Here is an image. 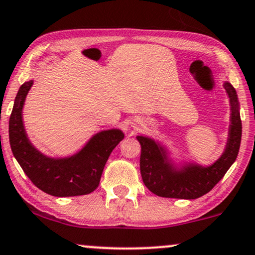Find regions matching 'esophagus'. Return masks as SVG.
Instances as JSON below:
<instances>
[{
	"mask_svg": "<svg viewBox=\"0 0 255 255\" xmlns=\"http://www.w3.org/2000/svg\"><path fill=\"white\" fill-rule=\"evenodd\" d=\"M133 126L134 127H140V126H143V121L141 119L133 120Z\"/></svg>",
	"mask_w": 255,
	"mask_h": 255,
	"instance_id": "esophagus-1",
	"label": "esophagus"
}]
</instances>
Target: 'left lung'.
<instances>
[{"label": "left lung", "instance_id": "obj_1", "mask_svg": "<svg viewBox=\"0 0 255 255\" xmlns=\"http://www.w3.org/2000/svg\"><path fill=\"white\" fill-rule=\"evenodd\" d=\"M225 89L231 102L232 124L225 152L210 166L189 164L176 168L168 160L164 147L151 137L136 136L141 145V177L153 194L167 198H198L208 194L235 161L240 149L242 125L235 89L229 83H225Z\"/></svg>", "mask_w": 255, "mask_h": 255}]
</instances>
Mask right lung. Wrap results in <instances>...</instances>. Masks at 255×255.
<instances>
[{
    "label": "right lung",
    "instance_id": "1",
    "mask_svg": "<svg viewBox=\"0 0 255 255\" xmlns=\"http://www.w3.org/2000/svg\"><path fill=\"white\" fill-rule=\"evenodd\" d=\"M32 85L33 81L21 85L9 119V142L15 159L32 183L46 194L56 197L90 194L100 184L104 165L125 137L124 133L120 129L100 131L72 157H46L30 143L23 127V103Z\"/></svg>",
    "mask_w": 255,
    "mask_h": 255
}]
</instances>
